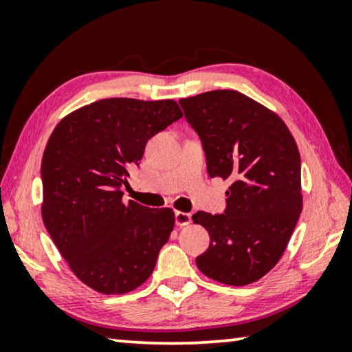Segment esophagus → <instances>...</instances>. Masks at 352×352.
<instances>
[{"label":"esophagus","mask_w":352,"mask_h":352,"mask_svg":"<svg viewBox=\"0 0 352 352\" xmlns=\"http://www.w3.org/2000/svg\"><path fill=\"white\" fill-rule=\"evenodd\" d=\"M175 221L177 226H187L190 224V214L189 213H182V211H176L175 213Z\"/></svg>","instance_id":"obj_1"}]
</instances>
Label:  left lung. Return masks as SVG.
<instances>
[{
  "label": "left lung",
  "mask_w": 352,
  "mask_h": 352,
  "mask_svg": "<svg viewBox=\"0 0 352 352\" xmlns=\"http://www.w3.org/2000/svg\"><path fill=\"white\" fill-rule=\"evenodd\" d=\"M179 104L199 134L208 175L232 182L223 214L192 216L210 234L197 267L226 285H248L276 266L300 218L296 142L276 113L239 91H208Z\"/></svg>",
  "instance_id": "1"
}]
</instances>
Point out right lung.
<instances>
[{
    "mask_svg": "<svg viewBox=\"0 0 352 352\" xmlns=\"http://www.w3.org/2000/svg\"><path fill=\"white\" fill-rule=\"evenodd\" d=\"M182 112L175 100L110 98L52 131L41 162L43 223L76 277L104 295L142 285L175 226L171 208L123 201L128 170Z\"/></svg>",
    "mask_w": 352,
    "mask_h": 352,
    "instance_id": "add662e5",
    "label": "right lung"
}]
</instances>
